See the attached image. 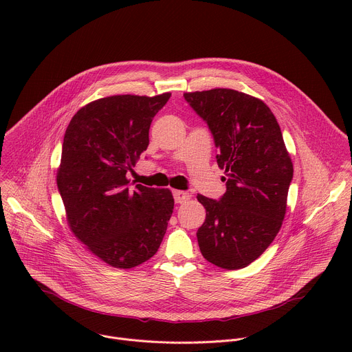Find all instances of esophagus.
<instances>
[{
  "label": "esophagus",
  "mask_w": 352,
  "mask_h": 352,
  "mask_svg": "<svg viewBox=\"0 0 352 352\" xmlns=\"http://www.w3.org/2000/svg\"><path fill=\"white\" fill-rule=\"evenodd\" d=\"M173 195H174L175 204H184L190 197V195L188 192H185V190H174Z\"/></svg>",
  "instance_id": "obj_1"
}]
</instances>
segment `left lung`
<instances>
[{
	"instance_id": "1",
	"label": "left lung",
	"mask_w": 352,
	"mask_h": 352,
	"mask_svg": "<svg viewBox=\"0 0 352 352\" xmlns=\"http://www.w3.org/2000/svg\"><path fill=\"white\" fill-rule=\"evenodd\" d=\"M202 118L226 171V193L219 199L197 195L206 220L196 236L204 258L236 270L258 259L281 228L292 163L280 125L259 98L232 89L184 94Z\"/></svg>"
}]
</instances>
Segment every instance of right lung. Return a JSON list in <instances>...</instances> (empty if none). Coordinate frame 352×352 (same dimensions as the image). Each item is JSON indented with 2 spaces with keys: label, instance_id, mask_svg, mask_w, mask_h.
Wrapping results in <instances>:
<instances>
[{
  "label": "right lung",
  "instance_id": "obj_1",
  "mask_svg": "<svg viewBox=\"0 0 352 352\" xmlns=\"http://www.w3.org/2000/svg\"><path fill=\"white\" fill-rule=\"evenodd\" d=\"M170 93L110 96L80 109L63 143L57 185L72 232L118 269L152 258L173 214L168 189L131 186L126 173L147 148L148 129Z\"/></svg>",
  "mask_w": 352,
  "mask_h": 352
}]
</instances>
